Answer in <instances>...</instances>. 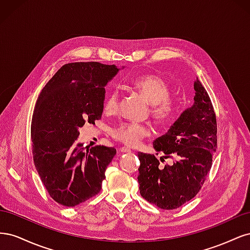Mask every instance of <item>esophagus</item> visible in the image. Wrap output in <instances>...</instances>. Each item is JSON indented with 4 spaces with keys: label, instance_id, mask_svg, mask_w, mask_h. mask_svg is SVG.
<instances>
[{
    "label": "esophagus",
    "instance_id": "esophagus-1",
    "mask_svg": "<svg viewBox=\"0 0 250 250\" xmlns=\"http://www.w3.org/2000/svg\"><path fill=\"white\" fill-rule=\"evenodd\" d=\"M119 151H120V152L125 153V152H130L131 149L130 148H127V147H122V148L119 149Z\"/></svg>",
    "mask_w": 250,
    "mask_h": 250
}]
</instances>
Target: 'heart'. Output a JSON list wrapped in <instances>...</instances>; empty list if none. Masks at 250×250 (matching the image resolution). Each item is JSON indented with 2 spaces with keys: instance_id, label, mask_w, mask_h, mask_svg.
<instances>
[{
  "instance_id": "b5f03b06",
  "label": "heart",
  "mask_w": 250,
  "mask_h": 250,
  "mask_svg": "<svg viewBox=\"0 0 250 250\" xmlns=\"http://www.w3.org/2000/svg\"><path fill=\"white\" fill-rule=\"evenodd\" d=\"M131 85L138 89L150 103V113L157 122H169L177 113L178 103L171 97L172 87L162 77L157 75H144L135 78L131 82ZM119 104V90L111 88L103 101V112L106 115H113L118 111ZM149 134L150 129L146 125L134 122L121 123L111 130L113 139L130 147L140 145Z\"/></svg>"
}]
</instances>
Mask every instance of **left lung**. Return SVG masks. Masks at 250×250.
<instances>
[{
	"label": "left lung",
	"mask_w": 250,
	"mask_h": 250,
	"mask_svg": "<svg viewBox=\"0 0 250 250\" xmlns=\"http://www.w3.org/2000/svg\"><path fill=\"white\" fill-rule=\"evenodd\" d=\"M195 103L181 113L153 147L175 160L161 167L154 154L139 152L138 183L143 198L163 209L177 208L193 199L207 179L217 150V120L210 98L198 80ZM158 154V153H157ZM161 162H165L161 158Z\"/></svg>",
	"instance_id": "obj_1"
}]
</instances>
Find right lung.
Returning <instances> with one entry per match:
<instances>
[{"label":"right lung","instance_id":"right-lung-1","mask_svg":"<svg viewBox=\"0 0 250 250\" xmlns=\"http://www.w3.org/2000/svg\"><path fill=\"white\" fill-rule=\"evenodd\" d=\"M116 65L71 62L56 72L37 98L31 140L35 168L53 200L75 207L99 194L113 147L84 149L76 144L79 128L95 124L103 111L105 85Z\"/></svg>","mask_w":250,"mask_h":250}]
</instances>
